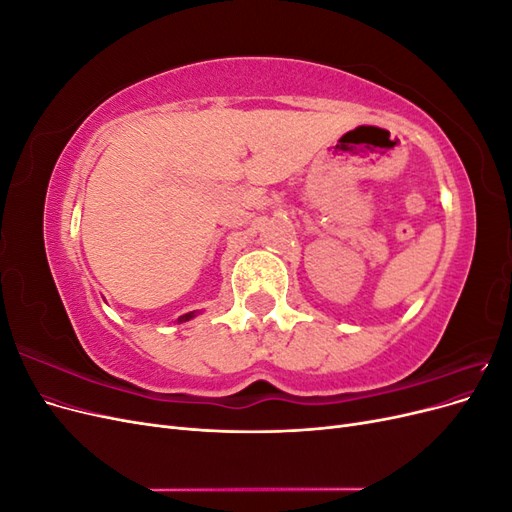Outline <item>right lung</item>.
<instances>
[{"label": "right lung", "mask_w": 512, "mask_h": 512, "mask_svg": "<svg viewBox=\"0 0 512 512\" xmlns=\"http://www.w3.org/2000/svg\"><path fill=\"white\" fill-rule=\"evenodd\" d=\"M200 312H188V314H183V316H179L177 318V324H181V322H188V320H192V318H196Z\"/></svg>", "instance_id": "1"}]
</instances>
